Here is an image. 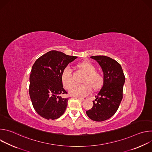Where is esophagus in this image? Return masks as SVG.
<instances>
[{
    "label": "esophagus",
    "instance_id": "34e87169",
    "mask_svg": "<svg viewBox=\"0 0 152 152\" xmlns=\"http://www.w3.org/2000/svg\"><path fill=\"white\" fill-rule=\"evenodd\" d=\"M77 99H78L79 100H81V101H85V100H86V97H83V98H81V97H78Z\"/></svg>",
    "mask_w": 152,
    "mask_h": 152
}]
</instances>
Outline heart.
Instances as JSON below:
<instances>
[{
    "mask_svg": "<svg viewBox=\"0 0 152 152\" xmlns=\"http://www.w3.org/2000/svg\"><path fill=\"white\" fill-rule=\"evenodd\" d=\"M76 67L82 71L85 76L82 80L83 85H75V81L71 71L69 69H65L61 75L62 83L65 88L69 90V93L73 97H84L88 95L91 89L97 91L100 90L104 83V77L103 75L96 72L94 65L88 61H83L78 63Z\"/></svg>",
    "mask_w": 152,
    "mask_h": 152,
    "instance_id": "obj_1",
    "label": "heart"
}]
</instances>
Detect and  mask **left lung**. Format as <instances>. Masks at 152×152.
Listing matches in <instances>:
<instances>
[{
	"instance_id": "obj_1",
	"label": "left lung",
	"mask_w": 152,
	"mask_h": 152,
	"mask_svg": "<svg viewBox=\"0 0 152 152\" xmlns=\"http://www.w3.org/2000/svg\"><path fill=\"white\" fill-rule=\"evenodd\" d=\"M91 58L101 67L104 83L93 101V106L86 113L93 121H103L113 116L118 110L123 99L125 76L121 65L115 60L101 55Z\"/></svg>"
}]
</instances>
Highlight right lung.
Instances as JSON below:
<instances>
[{"instance_id":"1","label":"right lung","mask_w":152,"mask_h":152,"mask_svg":"<svg viewBox=\"0 0 152 152\" xmlns=\"http://www.w3.org/2000/svg\"><path fill=\"white\" fill-rule=\"evenodd\" d=\"M77 57L51 50L36 60L29 77V96L35 111L47 120L59 118L65 112L69 99L63 88L61 75L68 64Z\"/></svg>"}]
</instances>
